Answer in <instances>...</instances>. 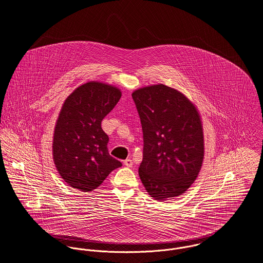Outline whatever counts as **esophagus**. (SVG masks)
<instances>
[{"label": "esophagus", "mask_w": 263, "mask_h": 263, "mask_svg": "<svg viewBox=\"0 0 263 263\" xmlns=\"http://www.w3.org/2000/svg\"><path fill=\"white\" fill-rule=\"evenodd\" d=\"M123 164L126 166V167H132L133 166V161L130 159H126L123 161Z\"/></svg>", "instance_id": "1"}]
</instances>
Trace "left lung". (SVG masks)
Listing matches in <instances>:
<instances>
[{
  "label": "left lung",
  "mask_w": 263,
  "mask_h": 263,
  "mask_svg": "<svg viewBox=\"0 0 263 263\" xmlns=\"http://www.w3.org/2000/svg\"><path fill=\"white\" fill-rule=\"evenodd\" d=\"M132 96L144 136L140 178L156 200L179 196L195 181L202 166L200 114L183 93L163 84L137 89Z\"/></svg>",
  "instance_id": "left-lung-1"
}]
</instances>
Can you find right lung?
I'll list each match as a JSON object with an SVG mask.
<instances>
[{
	"label": "right lung",
	"mask_w": 263,
	"mask_h": 263,
	"mask_svg": "<svg viewBox=\"0 0 263 263\" xmlns=\"http://www.w3.org/2000/svg\"><path fill=\"white\" fill-rule=\"evenodd\" d=\"M120 97L117 87L91 81L65 100L54 126L52 158L59 174L71 187L92 191L121 166L109 155V138L101 127L102 119Z\"/></svg>",
	"instance_id": "obj_1"
}]
</instances>
